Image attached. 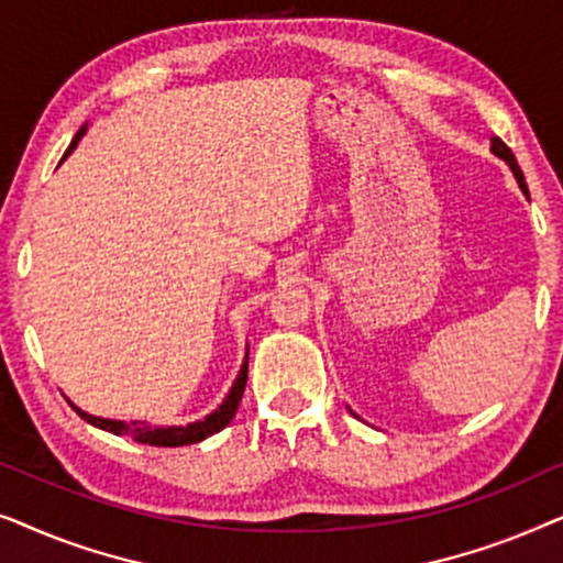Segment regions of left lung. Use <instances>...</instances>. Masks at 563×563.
Wrapping results in <instances>:
<instances>
[{
    "label": "left lung",
    "mask_w": 563,
    "mask_h": 563,
    "mask_svg": "<svg viewBox=\"0 0 563 563\" xmlns=\"http://www.w3.org/2000/svg\"><path fill=\"white\" fill-rule=\"evenodd\" d=\"M492 151L497 153L499 158H505L507 164H510V168H512V174H515V179H518V184H520V189L526 191L528 195V187H526V176H522V172H520V166H518V161H515V156H512V151L507 148V145L503 143V137H492Z\"/></svg>",
    "instance_id": "left-lung-1"
}]
</instances>
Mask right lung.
I'll use <instances>...</instances> for the list:
<instances>
[{
	"instance_id": "obj_1",
	"label": "right lung",
	"mask_w": 563,
	"mask_h": 563,
	"mask_svg": "<svg viewBox=\"0 0 563 563\" xmlns=\"http://www.w3.org/2000/svg\"><path fill=\"white\" fill-rule=\"evenodd\" d=\"M84 133H87V128H81L79 133H76L71 145H68L66 156L76 148V143L81 141ZM245 382H249V356H245L243 366H241V374H238V379L233 384V389H230V395L225 397V402H222L212 415H207L205 420L191 422V426H184V428H151V426H137V422L104 420V418H95V415L81 412L79 407L71 405V402H68V405L74 407L76 415H79L81 420H87V422H91V426H97V428H102V430H110V433H114V435H133L135 441L151 443V445H189V443L205 441L207 435L218 433V430H222L230 420H233L238 405H241V399H243Z\"/></svg>"
}]
</instances>
